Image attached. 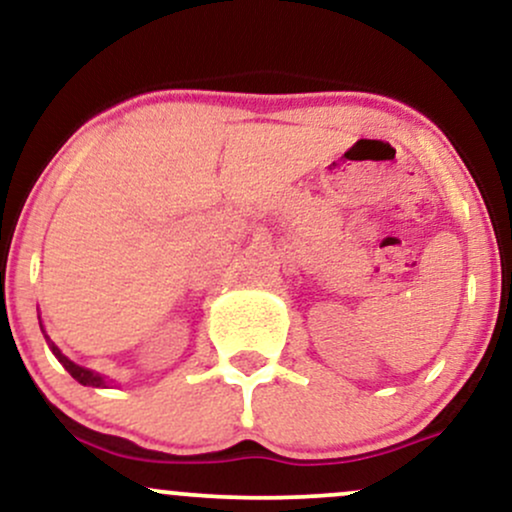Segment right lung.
Instances as JSON below:
<instances>
[{
  "label": "right lung",
  "instance_id": "obj_1",
  "mask_svg": "<svg viewBox=\"0 0 512 512\" xmlns=\"http://www.w3.org/2000/svg\"><path fill=\"white\" fill-rule=\"evenodd\" d=\"M40 330H43V325H40ZM43 334H45V330H43ZM45 339H48V346L52 349V354H55L57 361L62 363L64 370H69V375H72L74 380H79L81 385H88V387H105V385H108V383H105V378H103L101 373H93V370H88L84 366H79V363L69 361V358L64 356L60 349H57L55 342H50L48 334H45Z\"/></svg>",
  "mask_w": 512,
  "mask_h": 512
}]
</instances>
